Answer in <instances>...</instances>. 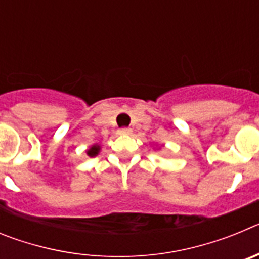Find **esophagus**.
Instances as JSON below:
<instances>
[{
  "mask_svg": "<svg viewBox=\"0 0 259 259\" xmlns=\"http://www.w3.org/2000/svg\"><path fill=\"white\" fill-rule=\"evenodd\" d=\"M118 134L119 135H131L132 134V130H131V128L123 127V128H120V130H118Z\"/></svg>",
  "mask_w": 259,
  "mask_h": 259,
  "instance_id": "1",
  "label": "esophagus"
}]
</instances>
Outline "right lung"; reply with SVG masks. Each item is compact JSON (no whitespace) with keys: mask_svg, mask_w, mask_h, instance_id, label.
<instances>
[{"mask_svg":"<svg viewBox=\"0 0 259 259\" xmlns=\"http://www.w3.org/2000/svg\"><path fill=\"white\" fill-rule=\"evenodd\" d=\"M100 150H101V146L98 145V144H95V145H92L88 150H87V154H88L89 157H96V155L100 153Z\"/></svg>","mask_w":259,"mask_h":259,"instance_id":"1","label":"right lung"}]
</instances>
